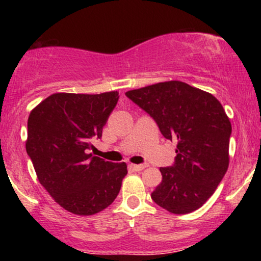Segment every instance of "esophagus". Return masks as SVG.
<instances>
[{
    "mask_svg": "<svg viewBox=\"0 0 261 261\" xmlns=\"http://www.w3.org/2000/svg\"><path fill=\"white\" fill-rule=\"evenodd\" d=\"M147 167V164H131L130 168L135 170V172H141L142 169H145Z\"/></svg>",
    "mask_w": 261,
    "mask_h": 261,
    "instance_id": "obj_1",
    "label": "esophagus"
}]
</instances>
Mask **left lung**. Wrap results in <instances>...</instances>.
<instances>
[{
    "label": "left lung",
    "instance_id": "left-lung-1",
    "mask_svg": "<svg viewBox=\"0 0 261 261\" xmlns=\"http://www.w3.org/2000/svg\"><path fill=\"white\" fill-rule=\"evenodd\" d=\"M149 114L166 139L176 140L174 164L162 167L152 200L175 215L190 214L211 197L229 164L232 126L222 104L180 81L125 93Z\"/></svg>",
    "mask_w": 261,
    "mask_h": 261
}]
</instances>
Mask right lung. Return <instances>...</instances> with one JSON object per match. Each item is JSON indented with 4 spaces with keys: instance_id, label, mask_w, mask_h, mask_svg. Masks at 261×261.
Listing matches in <instances>:
<instances>
[{
    "instance_id": "obj_1",
    "label": "right lung",
    "mask_w": 261,
    "mask_h": 261,
    "mask_svg": "<svg viewBox=\"0 0 261 261\" xmlns=\"http://www.w3.org/2000/svg\"><path fill=\"white\" fill-rule=\"evenodd\" d=\"M118 99V92L55 93L29 115L25 148L39 181L74 215L89 216L107 208L127 174L124 162L112 163L88 153Z\"/></svg>"
}]
</instances>
